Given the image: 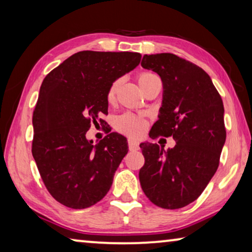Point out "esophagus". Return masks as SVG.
<instances>
[{
	"mask_svg": "<svg viewBox=\"0 0 252 252\" xmlns=\"http://www.w3.org/2000/svg\"><path fill=\"white\" fill-rule=\"evenodd\" d=\"M127 144H129L130 151H137L138 148H139V144H138L134 139H129L127 140Z\"/></svg>",
	"mask_w": 252,
	"mask_h": 252,
	"instance_id": "esophagus-1",
	"label": "esophagus"
}]
</instances>
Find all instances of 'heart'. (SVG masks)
Returning a JSON list of instances; mask_svg holds the SVG:
<instances>
[{"label":"heart","instance_id":"heart-1","mask_svg":"<svg viewBox=\"0 0 252 252\" xmlns=\"http://www.w3.org/2000/svg\"><path fill=\"white\" fill-rule=\"evenodd\" d=\"M155 80L160 79H158L155 74L151 72H144L139 74V76H138V83H139L140 89H143L144 87H146L147 84H150ZM120 84H121V80H115L114 82L111 84V87H109L107 95H106L109 104H113V102L115 101L116 91H118ZM115 126L116 129L121 131L123 133L129 134V136L132 137H138L144 132L145 127H146V121L138 118V116H134L133 114H130V113H126V114H122L120 115L119 118H116Z\"/></svg>","mask_w":252,"mask_h":252}]
</instances>
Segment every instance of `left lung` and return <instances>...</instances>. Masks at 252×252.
<instances>
[{
    "label": "left lung",
    "instance_id": "8db88e82",
    "mask_svg": "<svg viewBox=\"0 0 252 252\" xmlns=\"http://www.w3.org/2000/svg\"><path fill=\"white\" fill-rule=\"evenodd\" d=\"M141 66L158 73L163 84L152 137L172 136L176 141L166 151L158 144H140L145 158L141 189L158 207H186L201 195L218 169L226 140L221 97L201 67L176 55H145Z\"/></svg>",
    "mask_w": 252,
    "mask_h": 252
}]
</instances>
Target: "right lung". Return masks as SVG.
<instances>
[{
    "label": "right lung",
    "instance_id": "add662e5",
    "mask_svg": "<svg viewBox=\"0 0 252 252\" xmlns=\"http://www.w3.org/2000/svg\"><path fill=\"white\" fill-rule=\"evenodd\" d=\"M140 59L138 52L81 51L42 82L33 113L32 153L45 187L59 203L86 209L111 189L127 153L126 138L112 132L94 145L86 133L91 122L107 113L111 84L136 68Z\"/></svg>",
    "mask_w": 252,
    "mask_h": 252
}]
</instances>
